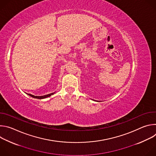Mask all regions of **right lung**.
<instances>
[{"label":"right lung","mask_w":156,"mask_h":156,"mask_svg":"<svg viewBox=\"0 0 156 156\" xmlns=\"http://www.w3.org/2000/svg\"><path fill=\"white\" fill-rule=\"evenodd\" d=\"M54 93H51V94H47V95H44V96H34V95H32L31 94H28L29 96H31L32 98H36V99H44V98H48V97H50L51 95L54 94Z\"/></svg>","instance_id":"right-lung-1"}]
</instances>
